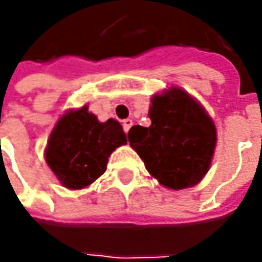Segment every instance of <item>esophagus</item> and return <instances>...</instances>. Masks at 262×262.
Here are the masks:
<instances>
[{"label": "esophagus", "mask_w": 262, "mask_h": 262, "mask_svg": "<svg viewBox=\"0 0 262 262\" xmlns=\"http://www.w3.org/2000/svg\"><path fill=\"white\" fill-rule=\"evenodd\" d=\"M122 126H124V131L128 133L129 128L133 126V121H131V119H124V121H122Z\"/></svg>", "instance_id": "obj_1"}]
</instances>
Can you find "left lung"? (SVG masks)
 <instances>
[{"label": "left lung", "mask_w": 262, "mask_h": 262, "mask_svg": "<svg viewBox=\"0 0 262 262\" xmlns=\"http://www.w3.org/2000/svg\"><path fill=\"white\" fill-rule=\"evenodd\" d=\"M148 116L151 125L133 126L128 141L150 175L172 189L198 184L216 147V126L210 116L178 87L155 96Z\"/></svg>", "instance_id": "1"}]
</instances>
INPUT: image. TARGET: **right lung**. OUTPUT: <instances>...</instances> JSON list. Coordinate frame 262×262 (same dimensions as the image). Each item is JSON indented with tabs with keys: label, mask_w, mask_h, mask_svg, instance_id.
<instances>
[{
	"label": "right lung",
	"mask_w": 262,
	"mask_h": 262,
	"mask_svg": "<svg viewBox=\"0 0 262 262\" xmlns=\"http://www.w3.org/2000/svg\"><path fill=\"white\" fill-rule=\"evenodd\" d=\"M122 144L126 136L118 121L99 122L83 106L58 121L48 141L46 163L62 185L80 189L105 173L107 157Z\"/></svg>",
	"instance_id": "obj_1"
}]
</instances>
